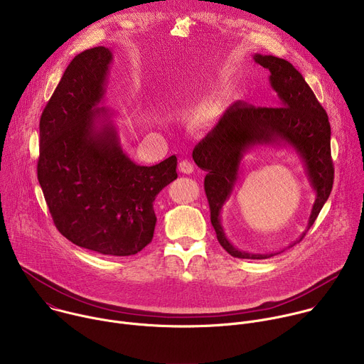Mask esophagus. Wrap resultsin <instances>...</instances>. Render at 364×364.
<instances>
[{
	"label": "esophagus",
	"mask_w": 364,
	"mask_h": 364,
	"mask_svg": "<svg viewBox=\"0 0 364 364\" xmlns=\"http://www.w3.org/2000/svg\"><path fill=\"white\" fill-rule=\"evenodd\" d=\"M178 170H180L181 173H184V174H191L193 170H194V167H193L191 161H188V160H181V161L178 163Z\"/></svg>",
	"instance_id": "1"
}]
</instances>
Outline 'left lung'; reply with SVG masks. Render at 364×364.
I'll return each mask as SVG.
<instances>
[{
    "label": "left lung",
    "instance_id": "8db88e82",
    "mask_svg": "<svg viewBox=\"0 0 364 364\" xmlns=\"http://www.w3.org/2000/svg\"><path fill=\"white\" fill-rule=\"evenodd\" d=\"M253 60L269 70V83L277 92L278 107L256 108L245 102L233 103L218 125L196 145L193 160L207 171L204 190L219 243L235 257L267 259L281 252L240 250L229 240L222 225L223 205L242 174L245 155L256 146L289 148L302 164L316 200L305 232L289 246L302 240L314 225L331 193L334 168L328 117L302 75L289 62L275 56L253 55Z\"/></svg>",
    "mask_w": 364,
    "mask_h": 364
}]
</instances>
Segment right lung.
Segmentation results:
<instances>
[{
	"label": "right lung",
	"mask_w": 364,
	"mask_h": 364,
	"mask_svg": "<svg viewBox=\"0 0 364 364\" xmlns=\"http://www.w3.org/2000/svg\"><path fill=\"white\" fill-rule=\"evenodd\" d=\"M112 60V50L99 46L65 70L40 118L37 177L66 239L100 255L131 256L152 240L154 201L177 178V159L146 167L122 148L103 107Z\"/></svg>",
	"instance_id": "obj_1"
}]
</instances>
